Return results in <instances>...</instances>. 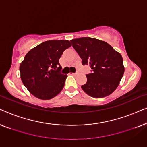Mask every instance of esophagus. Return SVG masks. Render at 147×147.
<instances>
[{
    "label": "esophagus",
    "instance_id": "34e87169",
    "mask_svg": "<svg viewBox=\"0 0 147 147\" xmlns=\"http://www.w3.org/2000/svg\"><path fill=\"white\" fill-rule=\"evenodd\" d=\"M78 73H69L70 75H76Z\"/></svg>",
    "mask_w": 147,
    "mask_h": 147
}]
</instances>
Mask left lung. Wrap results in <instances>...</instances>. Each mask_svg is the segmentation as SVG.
<instances>
[{
    "mask_svg": "<svg viewBox=\"0 0 147 147\" xmlns=\"http://www.w3.org/2000/svg\"><path fill=\"white\" fill-rule=\"evenodd\" d=\"M82 60L89 65L90 74L82 90L93 98H104L111 94L119 85L124 72L122 55L105 41L91 37L70 41Z\"/></svg>",
    "mask_w": 147,
    "mask_h": 147,
    "instance_id": "1",
    "label": "left lung"
}]
</instances>
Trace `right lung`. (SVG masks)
I'll return each instance as SVG.
<instances>
[{
	"instance_id": "obj_1",
	"label": "right lung",
	"mask_w": 147,
	"mask_h": 147,
	"mask_svg": "<svg viewBox=\"0 0 147 147\" xmlns=\"http://www.w3.org/2000/svg\"><path fill=\"white\" fill-rule=\"evenodd\" d=\"M67 40L43 42L30 50L20 65L21 78L30 93L41 100L51 99L63 89L67 76L62 74L59 59L71 47Z\"/></svg>"
}]
</instances>
